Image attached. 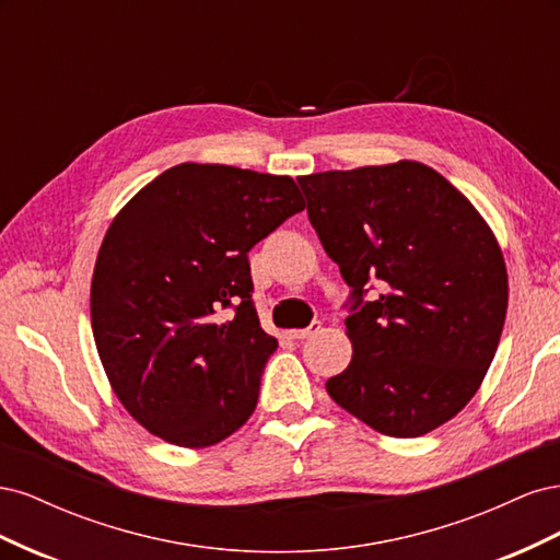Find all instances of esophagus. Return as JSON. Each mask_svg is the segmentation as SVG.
Segmentation results:
<instances>
[{
    "mask_svg": "<svg viewBox=\"0 0 560 560\" xmlns=\"http://www.w3.org/2000/svg\"><path fill=\"white\" fill-rule=\"evenodd\" d=\"M317 331H319V322H313V325L306 327V329H294V331H290V336L296 338V341H303V338H311V336H315Z\"/></svg>",
    "mask_w": 560,
    "mask_h": 560,
    "instance_id": "34e87169",
    "label": "esophagus"
}]
</instances>
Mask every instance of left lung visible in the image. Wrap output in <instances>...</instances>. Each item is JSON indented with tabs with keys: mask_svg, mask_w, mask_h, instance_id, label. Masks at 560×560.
Segmentation results:
<instances>
[{
	"mask_svg": "<svg viewBox=\"0 0 560 560\" xmlns=\"http://www.w3.org/2000/svg\"><path fill=\"white\" fill-rule=\"evenodd\" d=\"M329 259L352 287V360L329 397L387 436H422L460 413L495 358L510 282L493 229L418 161L299 177ZM380 282L376 302L363 284Z\"/></svg>",
	"mask_w": 560,
	"mask_h": 560,
	"instance_id": "obj_1",
	"label": "left lung"
}]
</instances>
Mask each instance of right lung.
Returning <instances> with one entry per match:
<instances>
[{
    "label": "right lung",
    "instance_id": "obj_1",
    "mask_svg": "<svg viewBox=\"0 0 560 560\" xmlns=\"http://www.w3.org/2000/svg\"><path fill=\"white\" fill-rule=\"evenodd\" d=\"M303 208L290 175L179 163L118 210L95 259L91 325L114 395L144 430L206 448L257 409L278 338L252 306L247 252Z\"/></svg>",
    "mask_w": 560,
    "mask_h": 560
}]
</instances>
